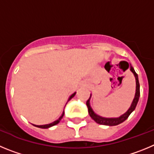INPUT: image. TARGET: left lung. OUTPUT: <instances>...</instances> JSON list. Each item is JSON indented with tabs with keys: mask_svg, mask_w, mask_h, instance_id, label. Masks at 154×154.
<instances>
[{
	"mask_svg": "<svg viewBox=\"0 0 154 154\" xmlns=\"http://www.w3.org/2000/svg\"><path fill=\"white\" fill-rule=\"evenodd\" d=\"M131 72L134 74V77L136 79V93L135 96H134V100H133V102L131 103V106L128 109L127 112L125 113H124L123 115H121L120 117H116V118H106V117H100L99 115L97 114L96 113H94V111L93 110V109L91 108V104H90V100L91 97V94L90 96V98L87 100V106L88 108V113H89L90 116H91V118L94 120V121L97 123V124H101V125H106V126H116L118 125V124H121L124 121H125L128 117L131 115V113L135 110L137 104L138 103V100H139L140 98V84H139V80H138V75L136 73L135 70H134V67L132 66H131L130 67Z\"/></svg>",
	"mask_w": 154,
	"mask_h": 154,
	"instance_id": "1",
	"label": "left lung"
}]
</instances>
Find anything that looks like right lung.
Wrapping results in <instances>:
<instances>
[{
	"mask_svg": "<svg viewBox=\"0 0 154 154\" xmlns=\"http://www.w3.org/2000/svg\"><path fill=\"white\" fill-rule=\"evenodd\" d=\"M75 94H76V92H74V94H71V95H70V97H69L68 101L70 100V99H72V98L74 97L75 96ZM63 115H64V111H63V113H62V115H61V116H60V117H59V118L57 119V120H55V121H54V122H52V123H51V124H44V125H35V124H33V125L35 126V127H39V128H42V129H47V128H49V127H53V126H54V125H56V124H57L58 123H59V122H60V120H61V119L63 118Z\"/></svg>",
	"mask_w": 154,
	"mask_h": 154,
	"instance_id": "right-lung-1",
	"label": "right lung"
}]
</instances>
